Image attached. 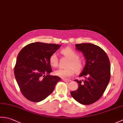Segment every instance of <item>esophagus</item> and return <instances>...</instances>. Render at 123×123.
I'll return each instance as SVG.
<instances>
[{
	"label": "esophagus",
	"instance_id": "1",
	"mask_svg": "<svg viewBox=\"0 0 123 123\" xmlns=\"http://www.w3.org/2000/svg\"><path fill=\"white\" fill-rule=\"evenodd\" d=\"M62 80L64 82H69L70 81V80L69 79H62Z\"/></svg>",
	"mask_w": 123,
	"mask_h": 123
}]
</instances>
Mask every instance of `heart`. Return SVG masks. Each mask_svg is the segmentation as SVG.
Here are the masks:
<instances>
[{
  "label": "heart",
  "mask_w": 123,
  "mask_h": 123,
  "mask_svg": "<svg viewBox=\"0 0 123 123\" xmlns=\"http://www.w3.org/2000/svg\"><path fill=\"white\" fill-rule=\"evenodd\" d=\"M61 53L68 57L70 61L67 65L66 69H59L54 71V74L62 78H68L74 74V71L79 73L83 68V63L79 59L80 55L78 53L71 48H66L61 51ZM49 63L53 67L58 66L59 59L57 54L54 53L49 57Z\"/></svg>",
  "instance_id": "b5f03b06"
}]
</instances>
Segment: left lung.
I'll use <instances>...</instances> for the list:
<instances>
[{
	"label": "left lung",
	"mask_w": 123,
	"mask_h": 123,
	"mask_svg": "<svg viewBox=\"0 0 123 123\" xmlns=\"http://www.w3.org/2000/svg\"><path fill=\"white\" fill-rule=\"evenodd\" d=\"M75 46L86 59L85 66L79 75L85 79L74 80L79 87L70 93L80 104L90 105L100 98L107 87L111 77L110 61L106 52L95 44L81 43Z\"/></svg>",
	"instance_id": "obj_1"
}]
</instances>
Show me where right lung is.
Listing matches in <instances>:
<instances>
[{"instance_id": "1", "label": "right lung", "mask_w": 123, "mask_h": 123, "mask_svg": "<svg viewBox=\"0 0 123 123\" xmlns=\"http://www.w3.org/2000/svg\"><path fill=\"white\" fill-rule=\"evenodd\" d=\"M61 44L35 42L24 47L18 54L14 74L22 94L33 102L45 99L53 92L61 78L49 74V57Z\"/></svg>"}]
</instances>
